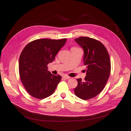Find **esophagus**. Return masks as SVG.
<instances>
[{
  "instance_id": "esophagus-1",
  "label": "esophagus",
  "mask_w": 131,
  "mask_h": 131,
  "mask_svg": "<svg viewBox=\"0 0 131 131\" xmlns=\"http://www.w3.org/2000/svg\"><path fill=\"white\" fill-rule=\"evenodd\" d=\"M63 77L64 79H67V80H68V79H69L71 78L69 76H67V75H64L63 76Z\"/></svg>"
}]
</instances>
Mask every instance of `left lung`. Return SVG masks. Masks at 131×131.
Segmentation results:
<instances>
[{
    "label": "left lung",
    "instance_id": "8db88e82",
    "mask_svg": "<svg viewBox=\"0 0 131 131\" xmlns=\"http://www.w3.org/2000/svg\"><path fill=\"white\" fill-rule=\"evenodd\" d=\"M84 50V64L86 75L84 80L77 79L74 94L82 100L94 98L102 91L110 76L111 63L106 48L99 41L87 37L74 39Z\"/></svg>",
    "mask_w": 131,
    "mask_h": 131
}]
</instances>
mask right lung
Returning a JSON list of instances; mask_svg holds the SVG:
<instances>
[{
	"label": "right lung",
	"mask_w": 131,
	"mask_h": 131,
	"mask_svg": "<svg viewBox=\"0 0 131 131\" xmlns=\"http://www.w3.org/2000/svg\"><path fill=\"white\" fill-rule=\"evenodd\" d=\"M66 38L39 39L29 43L19 58V74L26 91L32 97L43 99L52 94L62 79L47 70V64L54 60Z\"/></svg>",
	"instance_id": "right-lung-1"
}]
</instances>
